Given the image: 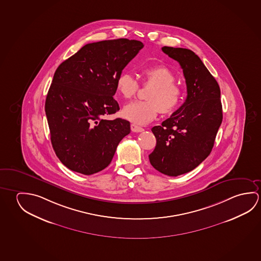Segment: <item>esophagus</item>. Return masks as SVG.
Segmentation results:
<instances>
[{
    "instance_id": "obj_1",
    "label": "esophagus",
    "mask_w": 261,
    "mask_h": 261,
    "mask_svg": "<svg viewBox=\"0 0 261 261\" xmlns=\"http://www.w3.org/2000/svg\"><path fill=\"white\" fill-rule=\"evenodd\" d=\"M131 130H132L133 132L140 133L144 131V128H142V127L138 126L137 124H131Z\"/></svg>"
}]
</instances>
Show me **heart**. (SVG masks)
I'll use <instances>...</instances> for the list:
<instances>
[{
  "instance_id": "b5f03b06",
  "label": "heart",
  "mask_w": 261,
  "mask_h": 261,
  "mask_svg": "<svg viewBox=\"0 0 261 261\" xmlns=\"http://www.w3.org/2000/svg\"><path fill=\"white\" fill-rule=\"evenodd\" d=\"M144 82L153 86L147 92V101H137L126 105L122 110L125 119L137 124H146L158 116L174 114L183 100V89L174 84L175 74L165 65L150 66L142 71ZM139 85L131 73H120L116 83L117 94L123 98L131 99L137 94Z\"/></svg>"
}]
</instances>
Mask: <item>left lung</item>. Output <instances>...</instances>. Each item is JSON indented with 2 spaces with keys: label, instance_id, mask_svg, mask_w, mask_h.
<instances>
[{
  "label": "left lung",
  "instance_id": "1",
  "mask_svg": "<svg viewBox=\"0 0 261 261\" xmlns=\"http://www.w3.org/2000/svg\"><path fill=\"white\" fill-rule=\"evenodd\" d=\"M162 51L183 69L188 96L169 118L152 128L156 145L149 161L164 175L177 176L210 155L222 123V105L218 82L194 51L168 46Z\"/></svg>",
  "mask_w": 261,
  "mask_h": 261
}]
</instances>
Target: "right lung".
I'll list each match as a JSON object with an SVG mask.
<instances>
[{
  "label": "right lung",
  "mask_w": 261,
  "mask_h": 261,
  "mask_svg": "<svg viewBox=\"0 0 261 261\" xmlns=\"http://www.w3.org/2000/svg\"><path fill=\"white\" fill-rule=\"evenodd\" d=\"M143 47L140 41L124 38L87 43L56 69L45 114L53 148L70 170L102 171L131 131L128 121L103 116L119 110L113 97L116 79Z\"/></svg>",
  "instance_id": "right-lung-1"
}]
</instances>
